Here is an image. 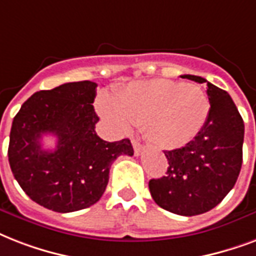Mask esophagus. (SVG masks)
<instances>
[{
  "label": "esophagus",
  "instance_id": "34e87169",
  "mask_svg": "<svg viewBox=\"0 0 256 256\" xmlns=\"http://www.w3.org/2000/svg\"><path fill=\"white\" fill-rule=\"evenodd\" d=\"M132 146H134V154H136V155H140V152H142V142H138V138H134V140H132Z\"/></svg>",
  "mask_w": 256,
  "mask_h": 256
}]
</instances>
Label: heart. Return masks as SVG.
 <instances>
[{
	"label": "heart",
	"instance_id": "b5f03b06",
	"mask_svg": "<svg viewBox=\"0 0 256 256\" xmlns=\"http://www.w3.org/2000/svg\"><path fill=\"white\" fill-rule=\"evenodd\" d=\"M97 108L124 132L132 126H146V136L155 146L174 150L203 130L210 101L195 85L160 78L136 82L112 98L101 96Z\"/></svg>",
	"mask_w": 256,
	"mask_h": 256
}]
</instances>
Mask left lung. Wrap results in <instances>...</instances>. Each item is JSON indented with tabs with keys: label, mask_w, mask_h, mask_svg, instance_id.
I'll return each instance as SVG.
<instances>
[{
	"label": "left lung",
	"mask_w": 256,
	"mask_h": 256,
	"mask_svg": "<svg viewBox=\"0 0 256 256\" xmlns=\"http://www.w3.org/2000/svg\"><path fill=\"white\" fill-rule=\"evenodd\" d=\"M183 78L207 84L210 114L203 130L182 148L164 150L167 175L150 180L158 206L170 212L194 216L212 210L236 183L243 160L244 124L232 98L199 76Z\"/></svg>",
	"instance_id": "1"
}]
</instances>
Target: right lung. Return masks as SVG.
<instances>
[{
	"instance_id": "add662e5",
	"label": "right lung",
	"mask_w": 256,
	"mask_h": 256,
	"mask_svg": "<svg viewBox=\"0 0 256 256\" xmlns=\"http://www.w3.org/2000/svg\"><path fill=\"white\" fill-rule=\"evenodd\" d=\"M96 82H66L30 96L13 118L9 164L24 192L56 212H73L97 203L120 155H134L130 138L108 142L96 134L93 101ZM53 134L54 150H44L40 138Z\"/></svg>"
}]
</instances>
